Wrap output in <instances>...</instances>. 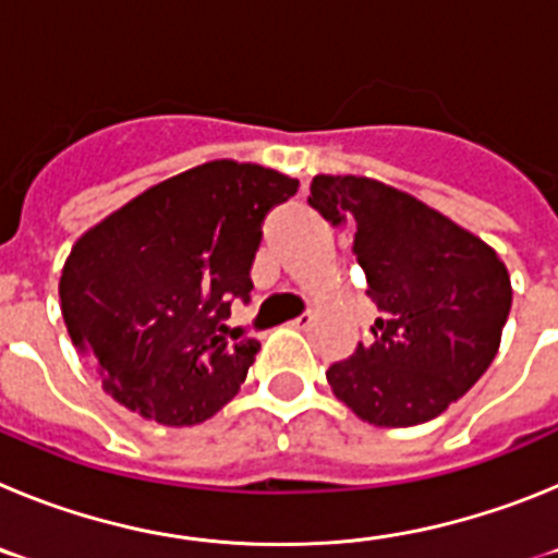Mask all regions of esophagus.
Listing matches in <instances>:
<instances>
[{
	"label": "esophagus",
	"instance_id": "34e87169",
	"mask_svg": "<svg viewBox=\"0 0 558 558\" xmlns=\"http://www.w3.org/2000/svg\"><path fill=\"white\" fill-rule=\"evenodd\" d=\"M290 327H293V329H310V327H313V313H304V315H299V318H293V322H290Z\"/></svg>",
	"mask_w": 558,
	"mask_h": 558
}]
</instances>
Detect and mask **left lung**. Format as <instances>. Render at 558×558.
<instances>
[{
    "label": "left lung",
    "instance_id": "8db88e82",
    "mask_svg": "<svg viewBox=\"0 0 558 558\" xmlns=\"http://www.w3.org/2000/svg\"><path fill=\"white\" fill-rule=\"evenodd\" d=\"M307 204L352 226L379 310L374 340L329 366V388L368 425L430 422L492 366L511 310L509 270L481 236L366 175H315Z\"/></svg>",
    "mask_w": 558,
    "mask_h": 558
}]
</instances>
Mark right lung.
Here are the masks:
<instances>
[{"label":"right lung","instance_id":"right-lung-1","mask_svg":"<svg viewBox=\"0 0 558 558\" xmlns=\"http://www.w3.org/2000/svg\"><path fill=\"white\" fill-rule=\"evenodd\" d=\"M295 190L270 167L215 159L145 190L72 245L63 324L120 405L186 427L240 391L259 340L229 335L226 318L254 288L265 215Z\"/></svg>","mask_w":558,"mask_h":558}]
</instances>
